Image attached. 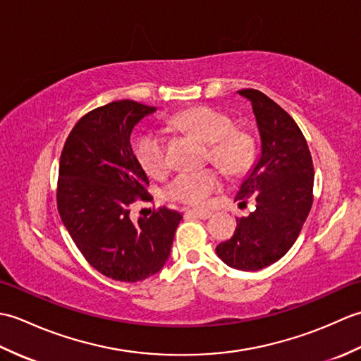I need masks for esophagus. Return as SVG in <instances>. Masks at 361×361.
Masks as SVG:
<instances>
[{
    "label": "esophagus",
    "mask_w": 361,
    "mask_h": 361,
    "mask_svg": "<svg viewBox=\"0 0 361 361\" xmlns=\"http://www.w3.org/2000/svg\"><path fill=\"white\" fill-rule=\"evenodd\" d=\"M186 216H192V217H197V219L206 220V219L211 217V212L209 211H203V209H188L186 211Z\"/></svg>",
    "instance_id": "esophagus-1"
}]
</instances>
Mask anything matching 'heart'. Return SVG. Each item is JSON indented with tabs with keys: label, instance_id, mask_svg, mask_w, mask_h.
Segmentation results:
<instances>
[{
	"label": "heart",
	"instance_id": "1",
	"mask_svg": "<svg viewBox=\"0 0 361 361\" xmlns=\"http://www.w3.org/2000/svg\"><path fill=\"white\" fill-rule=\"evenodd\" d=\"M169 127L181 130L208 142L206 159L216 164L228 176L247 173L256 158V142L247 130L235 127L229 114L208 105L190 106L172 114ZM135 157L144 172L153 178L169 171L167 141L158 132H145L136 140ZM221 186L220 173L216 169H203L197 172H181L167 183L164 197L167 200L203 206Z\"/></svg>",
	"mask_w": 361,
	"mask_h": 361
}]
</instances>
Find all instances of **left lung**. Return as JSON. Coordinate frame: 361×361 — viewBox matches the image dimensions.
I'll return each instance as SVG.
<instances>
[{
    "mask_svg": "<svg viewBox=\"0 0 361 361\" xmlns=\"http://www.w3.org/2000/svg\"><path fill=\"white\" fill-rule=\"evenodd\" d=\"M239 94L252 105L260 133V157L237 198L255 195L256 208L237 220L233 237L219 243L217 256L229 267L257 271L293 247L313 203V163L295 119L257 90Z\"/></svg>",
    "mask_w": 361,
    "mask_h": 361,
    "instance_id": "left-lung-1",
    "label": "left lung"
}]
</instances>
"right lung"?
I'll list each match as a JSON object with an SVG mask.
<instances>
[{
	"label": "right lung",
	"mask_w": 361,
	"mask_h": 361,
	"mask_svg": "<svg viewBox=\"0 0 361 361\" xmlns=\"http://www.w3.org/2000/svg\"><path fill=\"white\" fill-rule=\"evenodd\" d=\"M155 110L128 99L91 110L68 135L60 157V219L88 264L121 282L144 281L164 267L183 219L164 206L136 224L130 219L136 198H152L130 135Z\"/></svg>",
	"instance_id": "right-lung-1"
}]
</instances>
